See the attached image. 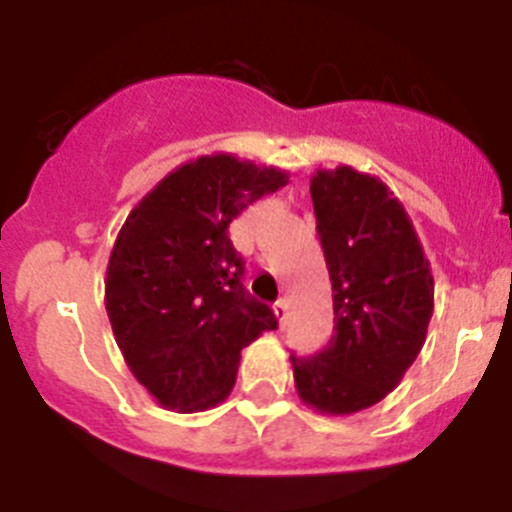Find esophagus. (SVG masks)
<instances>
[{
	"instance_id": "obj_1",
	"label": "esophagus",
	"mask_w": 512,
	"mask_h": 512,
	"mask_svg": "<svg viewBox=\"0 0 512 512\" xmlns=\"http://www.w3.org/2000/svg\"><path fill=\"white\" fill-rule=\"evenodd\" d=\"M287 312H289L287 300H279L277 305H274V315H277L279 323H282V325H284V320H287Z\"/></svg>"
}]
</instances>
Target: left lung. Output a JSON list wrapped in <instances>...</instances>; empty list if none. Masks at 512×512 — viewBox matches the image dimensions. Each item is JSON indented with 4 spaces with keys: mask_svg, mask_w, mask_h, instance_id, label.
I'll use <instances>...</instances> for the list:
<instances>
[{
    "mask_svg": "<svg viewBox=\"0 0 512 512\" xmlns=\"http://www.w3.org/2000/svg\"><path fill=\"white\" fill-rule=\"evenodd\" d=\"M310 194L336 328L320 354L289 361L307 408L351 415L390 395L418 359L433 315L431 264L410 215L377 176L318 169Z\"/></svg>",
    "mask_w": 512,
    "mask_h": 512,
    "instance_id": "left-lung-1",
    "label": "left lung"
}]
</instances>
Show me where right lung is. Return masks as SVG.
<instances>
[{
  "instance_id": "obj_1",
  "label": "right lung",
  "mask_w": 512,
  "mask_h": 512,
  "mask_svg": "<svg viewBox=\"0 0 512 512\" xmlns=\"http://www.w3.org/2000/svg\"><path fill=\"white\" fill-rule=\"evenodd\" d=\"M289 174L233 153L192 158L133 207L112 246L104 305L125 364L158 405L215 408L230 395L241 351L277 328L243 289L228 225Z\"/></svg>"
}]
</instances>
